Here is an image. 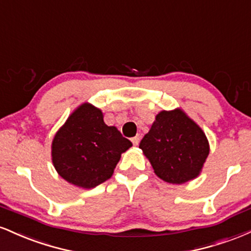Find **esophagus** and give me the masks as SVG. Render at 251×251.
<instances>
[{
	"instance_id": "1",
	"label": "esophagus",
	"mask_w": 251,
	"mask_h": 251,
	"mask_svg": "<svg viewBox=\"0 0 251 251\" xmlns=\"http://www.w3.org/2000/svg\"><path fill=\"white\" fill-rule=\"evenodd\" d=\"M140 141H141V135H136V136L131 138V142L134 143V146H138V144H140Z\"/></svg>"
}]
</instances>
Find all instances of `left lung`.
<instances>
[{"mask_svg": "<svg viewBox=\"0 0 251 251\" xmlns=\"http://www.w3.org/2000/svg\"><path fill=\"white\" fill-rule=\"evenodd\" d=\"M140 148L156 175L173 184L196 178L209 155L207 136L182 109L156 115Z\"/></svg>", "mask_w": 251, "mask_h": 251, "instance_id": "8db88e82", "label": "left lung"}]
</instances>
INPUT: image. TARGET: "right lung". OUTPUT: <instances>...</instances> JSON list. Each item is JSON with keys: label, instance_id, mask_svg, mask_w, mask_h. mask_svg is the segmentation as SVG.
Returning a JSON list of instances; mask_svg holds the SVG:
<instances>
[{"label": "right lung", "instance_id": "1", "mask_svg": "<svg viewBox=\"0 0 251 251\" xmlns=\"http://www.w3.org/2000/svg\"><path fill=\"white\" fill-rule=\"evenodd\" d=\"M131 146L116 126L105 125L101 109L83 103L56 132L51 160L62 178L91 189L113 176L121 154Z\"/></svg>", "mask_w": 251, "mask_h": 251}]
</instances>
